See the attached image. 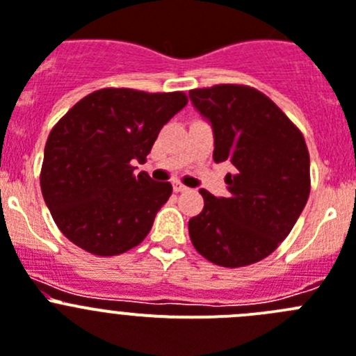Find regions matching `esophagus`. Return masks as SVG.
<instances>
[{"label":"esophagus","instance_id":"1","mask_svg":"<svg viewBox=\"0 0 356 356\" xmlns=\"http://www.w3.org/2000/svg\"><path fill=\"white\" fill-rule=\"evenodd\" d=\"M174 191H175V193H182V191H188V188H186L184 184H181V182H175Z\"/></svg>","mask_w":356,"mask_h":356}]
</instances>
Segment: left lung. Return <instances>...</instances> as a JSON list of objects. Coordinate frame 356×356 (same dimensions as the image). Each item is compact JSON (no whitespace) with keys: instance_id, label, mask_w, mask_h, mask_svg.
<instances>
[{"instance_id":"8db88e82","label":"left lung","mask_w":356,"mask_h":356,"mask_svg":"<svg viewBox=\"0 0 356 356\" xmlns=\"http://www.w3.org/2000/svg\"><path fill=\"white\" fill-rule=\"evenodd\" d=\"M213 126L216 163L230 161L229 195L200 190L204 209L188 223L202 257L223 268L254 264L289 236L310 193L305 138L268 95L246 85L190 90Z\"/></svg>"}]
</instances>
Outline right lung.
Instances as JSON below:
<instances>
[{"instance_id": "right-lung-1", "label": "right lung", "mask_w": 356, "mask_h": 356, "mask_svg": "<svg viewBox=\"0 0 356 356\" xmlns=\"http://www.w3.org/2000/svg\"><path fill=\"white\" fill-rule=\"evenodd\" d=\"M184 92L101 88L70 108L51 129L40 190L69 241L99 257L124 254L145 239L172 195L143 163L159 131L186 106Z\"/></svg>"}]
</instances>
